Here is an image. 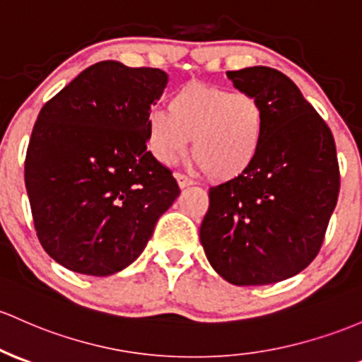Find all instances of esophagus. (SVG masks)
I'll return each mask as SVG.
<instances>
[{"instance_id": "obj_1", "label": "esophagus", "mask_w": 362, "mask_h": 362, "mask_svg": "<svg viewBox=\"0 0 362 362\" xmlns=\"http://www.w3.org/2000/svg\"><path fill=\"white\" fill-rule=\"evenodd\" d=\"M175 178H177L178 185H180L182 189L187 187V185H192V184H194L192 178L187 177V175H184V173H177V175H175Z\"/></svg>"}]
</instances>
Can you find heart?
I'll use <instances>...</instances> for the list:
<instances>
[{
	"label": "heart",
	"mask_w": 362,
	"mask_h": 362,
	"mask_svg": "<svg viewBox=\"0 0 362 362\" xmlns=\"http://www.w3.org/2000/svg\"><path fill=\"white\" fill-rule=\"evenodd\" d=\"M165 110H151L146 120L151 154L163 165L192 154L216 180L239 177L252 165L264 136L263 105L247 90H226L189 82L175 90Z\"/></svg>",
	"instance_id": "heart-1"
}]
</instances>
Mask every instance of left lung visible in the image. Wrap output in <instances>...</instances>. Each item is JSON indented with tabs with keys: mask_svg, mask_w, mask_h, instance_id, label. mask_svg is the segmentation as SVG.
<instances>
[{
	"mask_svg": "<svg viewBox=\"0 0 362 362\" xmlns=\"http://www.w3.org/2000/svg\"><path fill=\"white\" fill-rule=\"evenodd\" d=\"M259 99L264 136L244 173L209 189L199 237L214 272L233 285L287 280L320 252L340 190L333 134L287 75L226 71Z\"/></svg>",
	"mask_w": 362,
	"mask_h": 362,
	"instance_id": "1",
	"label": "left lung"
}]
</instances>
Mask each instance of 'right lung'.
<instances>
[{"mask_svg":"<svg viewBox=\"0 0 362 362\" xmlns=\"http://www.w3.org/2000/svg\"><path fill=\"white\" fill-rule=\"evenodd\" d=\"M168 75L99 62L42 106L25 189L42 249L75 273L108 276L141 256L180 189L148 151L146 120Z\"/></svg>","mask_w":362,"mask_h":362,"instance_id":"1","label":"right lung"}]
</instances>
